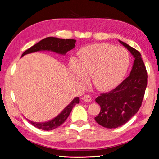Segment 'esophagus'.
I'll list each match as a JSON object with an SVG mask.
<instances>
[{"mask_svg": "<svg viewBox=\"0 0 159 159\" xmlns=\"http://www.w3.org/2000/svg\"><path fill=\"white\" fill-rule=\"evenodd\" d=\"M82 99H83V101H84L85 102H91V100H92L91 97L89 96V95H88V94L84 95V96L83 97Z\"/></svg>", "mask_w": 159, "mask_h": 159, "instance_id": "obj_1", "label": "esophagus"}]
</instances>
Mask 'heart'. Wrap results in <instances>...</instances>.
<instances>
[{
	"label": "heart",
	"instance_id": "b5f03b06",
	"mask_svg": "<svg viewBox=\"0 0 159 159\" xmlns=\"http://www.w3.org/2000/svg\"><path fill=\"white\" fill-rule=\"evenodd\" d=\"M78 56L79 61L70 60V70L83 83L91 76L92 85L100 91L115 88L125 76L129 64V55L125 48L105 43L83 48Z\"/></svg>",
	"mask_w": 159,
	"mask_h": 159
}]
</instances>
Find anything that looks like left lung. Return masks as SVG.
Wrapping results in <instances>:
<instances>
[{"mask_svg":"<svg viewBox=\"0 0 159 159\" xmlns=\"http://www.w3.org/2000/svg\"><path fill=\"white\" fill-rule=\"evenodd\" d=\"M134 57L129 76L114 89L96 98L101 111L94 120L101 126L115 129L125 125L140 108L148 85V74L139 51L119 40Z\"/></svg>","mask_w":159,"mask_h":159,"instance_id":"left-lung-1","label":"left lung"}]
</instances>
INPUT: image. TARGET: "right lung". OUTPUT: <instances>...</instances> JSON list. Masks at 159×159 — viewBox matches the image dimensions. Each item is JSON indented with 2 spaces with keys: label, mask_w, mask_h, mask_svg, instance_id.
Instances as JSON below:
<instances>
[{
  "label": "right lung",
  "mask_w": 159,
  "mask_h": 159,
  "mask_svg": "<svg viewBox=\"0 0 159 159\" xmlns=\"http://www.w3.org/2000/svg\"><path fill=\"white\" fill-rule=\"evenodd\" d=\"M76 42V41L75 39H65L53 37H47V38L43 39L38 43H37L36 44H34L33 47L27 49L22 54L21 57L26 54L34 53V52L40 51H51L56 53L65 55L67 53V51L73 49L75 47ZM79 97H75L70 104L66 106L57 116L53 118V119L48 121V122H34L33 121L28 120L34 127L44 130V131H51V130L58 127L65 122V120L67 119L69 115H70L72 108L77 103H79Z\"/></svg>",
  "instance_id": "obj_1"
}]
</instances>
